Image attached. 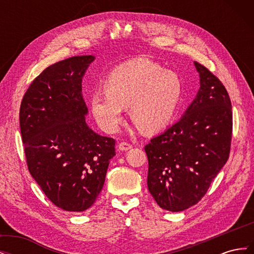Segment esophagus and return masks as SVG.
I'll return each instance as SVG.
<instances>
[{
    "label": "esophagus",
    "mask_w": 254,
    "mask_h": 254,
    "mask_svg": "<svg viewBox=\"0 0 254 254\" xmlns=\"http://www.w3.org/2000/svg\"><path fill=\"white\" fill-rule=\"evenodd\" d=\"M131 148H132V146L128 144V143H126V142H123L119 145V150H121V151H127V150L131 149Z\"/></svg>",
    "instance_id": "1"
}]
</instances>
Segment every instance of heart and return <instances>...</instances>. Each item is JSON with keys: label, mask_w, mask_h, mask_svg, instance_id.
<instances>
[{"label": "heart", "mask_w": 254, "mask_h": 254, "mask_svg": "<svg viewBox=\"0 0 254 254\" xmlns=\"http://www.w3.org/2000/svg\"><path fill=\"white\" fill-rule=\"evenodd\" d=\"M105 90L91 95L97 124L108 132L119 128L125 108L144 132H156L170 124L182 94L180 76L147 58H136L115 67Z\"/></svg>", "instance_id": "1"}]
</instances>
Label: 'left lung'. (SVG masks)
<instances>
[{
    "instance_id": "1",
    "label": "left lung",
    "mask_w": 254,
    "mask_h": 254,
    "mask_svg": "<svg viewBox=\"0 0 254 254\" xmlns=\"http://www.w3.org/2000/svg\"><path fill=\"white\" fill-rule=\"evenodd\" d=\"M196 97L182 118L145 146L147 187L160 207L180 212L196 204L229 159L232 107L224 84L194 63Z\"/></svg>"
}]
</instances>
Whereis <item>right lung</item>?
Segmentation results:
<instances>
[{"instance_id": "1", "label": "right lung", "mask_w": 254, "mask_h": 254, "mask_svg": "<svg viewBox=\"0 0 254 254\" xmlns=\"http://www.w3.org/2000/svg\"><path fill=\"white\" fill-rule=\"evenodd\" d=\"M95 56L50 65L22 99L20 128L30 175L50 200L67 212L88 210L104 187L115 140L92 130L81 81Z\"/></svg>"}]
</instances>
